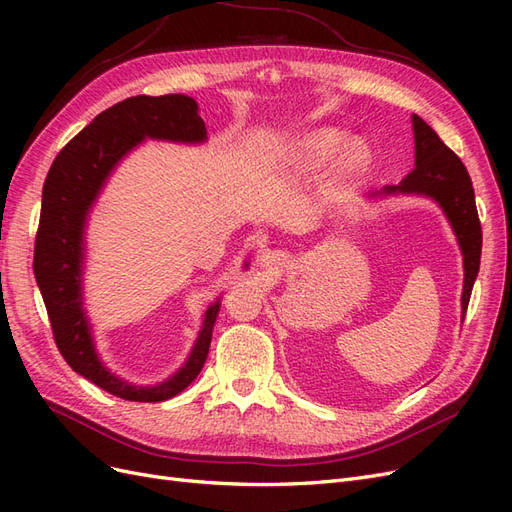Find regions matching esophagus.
I'll list each match as a JSON object with an SVG mask.
<instances>
[{"instance_id": "esophagus-1", "label": "esophagus", "mask_w": 512, "mask_h": 512, "mask_svg": "<svg viewBox=\"0 0 512 512\" xmlns=\"http://www.w3.org/2000/svg\"><path fill=\"white\" fill-rule=\"evenodd\" d=\"M286 256L282 252H275V250H267L262 252L260 256V267L262 269H280L286 265Z\"/></svg>"}]
</instances>
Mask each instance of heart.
<instances>
[{
    "label": "heart",
    "instance_id": "heart-1",
    "mask_svg": "<svg viewBox=\"0 0 512 512\" xmlns=\"http://www.w3.org/2000/svg\"><path fill=\"white\" fill-rule=\"evenodd\" d=\"M346 143H348V136L344 132L318 130L312 136H307L301 156L307 164H322V162H329L346 146L347 149L342 153V170L346 175H359L369 166L371 151L361 141H354L350 145Z\"/></svg>",
    "mask_w": 512,
    "mask_h": 512
}]
</instances>
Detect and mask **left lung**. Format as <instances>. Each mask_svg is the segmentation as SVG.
<instances>
[{
    "mask_svg": "<svg viewBox=\"0 0 512 512\" xmlns=\"http://www.w3.org/2000/svg\"><path fill=\"white\" fill-rule=\"evenodd\" d=\"M412 128L416 168L406 179H401L399 185H386L382 194H421L436 200L442 207L463 254V271H466L463 275L466 277H463L461 312L466 316L480 267V247H483V230H480L472 179L463 162L418 115H412Z\"/></svg>",
    "mask_w": 512,
    "mask_h": 512,
    "instance_id": "1",
    "label": "left lung"
}]
</instances>
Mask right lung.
I'll list each match as a JSON object with an SVG mask.
<instances>
[{
	"label": "right lung",
	"mask_w": 512,
	"mask_h": 512,
	"mask_svg": "<svg viewBox=\"0 0 512 512\" xmlns=\"http://www.w3.org/2000/svg\"><path fill=\"white\" fill-rule=\"evenodd\" d=\"M145 138L173 143L207 141L205 121L194 98L181 94L134 96L106 108L57 153L42 188L40 224L34 245V275L49 312L55 344L66 363L106 393L128 401H164L190 386L203 369L220 299L205 312L203 329L188 361L168 380L134 386L98 359L83 309V230L104 181L123 156ZM247 267V265H245Z\"/></svg>",
	"instance_id": "add662e5"
}]
</instances>
